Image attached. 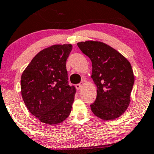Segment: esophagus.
Here are the masks:
<instances>
[{"mask_svg": "<svg viewBox=\"0 0 154 154\" xmlns=\"http://www.w3.org/2000/svg\"><path fill=\"white\" fill-rule=\"evenodd\" d=\"M75 87H76V88H77V90H79L82 87V83H79V84H77L75 85Z\"/></svg>", "mask_w": 154, "mask_h": 154, "instance_id": "1", "label": "esophagus"}]
</instances>
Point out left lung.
I'll return each mask as SVG.
<instances>
[{
    "label": "left lung",
    "instance_id": "8db88e82",
    "mask_svg": "<svg viewBox=\"0 0 154 154\" xmlns=\"http://www.w3.org/2000/svg\"><path fill=\"white\" fill-rule=\"evenodd\" d=\"M92 61V78L97 96L91 105L92 112L104 120L119 117L128 109L135 81L131 64L117 51L103 43H77Z\"/></svg>",
    "mask_w": 154,
    "mask_h": 154
}]
</instances>
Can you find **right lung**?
I'll list each match as a JSON object with an SVG mask.
<instances>
[{
  "label": "right lung",
  "mask_w": 154,
  "mask_h": 154,
  "mask_svg": "<svg viewBox=\"0 0 154 154\" xmlns=\"http://www.w3.org/2000/svg\"><path fill=\"white\" fill-rule=\"evenodd\" d=\"M72 45H55L39 52L23 72L21 93L29 112L47 125L68 117L76 89L68 82L66 62Z\"/></svg>",
  "instance_id": "obj_1"
}]
</instances>
